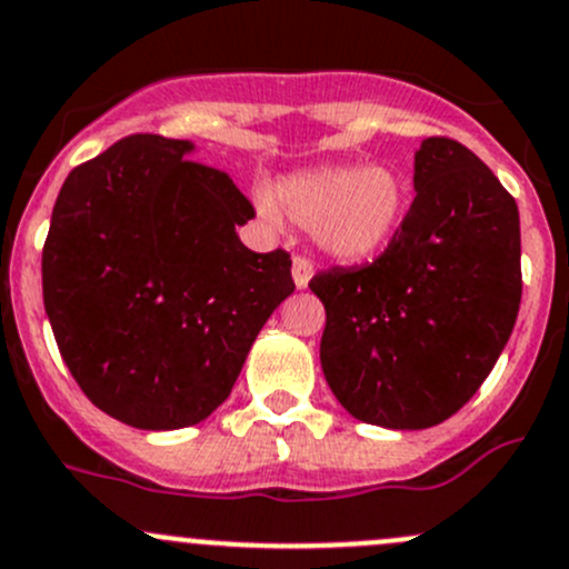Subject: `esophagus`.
<instances>
[{
    "mask_svg": "<svg viewBox=\"0 0 569 569\" xmlns=\"http://www.w3.org/2000/svg\"><path fill=\"white\" fill-rule=\"evenodd\" d=\"M291 274H295L297 289H305V286H308V280H310V274H313V264H310V259H305V256H295Z\"/></svg>",
    "mask_w": 569,
    "mask_h": 569,
    "instance_id": "1",
    "label": "esophagus"
}]
</instances>
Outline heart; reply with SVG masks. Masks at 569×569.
<instances>
[{"label":"heart","mask_w":569,"mask_h":569,"mask_svg":"<svg viewBox=\"0 0 569 569\" xmlns=\"http://www.w3.org/2000/svg\"><path fill=\"white\" fill-rule=\"evenodd\" d=\"M278 204L267 193L259 209L278 218V207L297 223L310 226L316 244L343 261L379 253L403 223L409 188L390 166H325L280 179Z\"/></svg>","instance_id":"obj_1"}]
</instances>
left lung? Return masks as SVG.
Wrapping results in <instances>:
<instances>
[{
  "instance_id": "8db88e82",
  "label": "left lung",
  "mask_w": 569,
  "mask_h": 569,
  "mask_svg": "<svg viewBox=\"0 0 569 569\" xmlns=\"http://www.w3.org/2000/svg\"><path fill=\"white\" fill-rule=\"evenodd\" d=\"M415 201L385 253L310 278L325 302V379L381 428L445 422L480 390L521 308V220L493 171L433 136L415 154Z\"/></svg>"
}]
</instances>
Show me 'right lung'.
<instances>
[{"label": "right lung", "mask_w": 569, "mask_h": 569, "mask_svg": "<svg viewBox=\"0 0 569 569\" xmlns=\"http://www.w3.org/2000/svg\"><path fill=\"white\" fill-rule=\"evenodd\" d=\"M188 152L136 133L76 166L43 244L59 355L100 411L141 430L207 420L295 291L286 250L239 242L256 209L234 179Z\"/></svg>", "instance_id": "obj_1"}]
</instances>
